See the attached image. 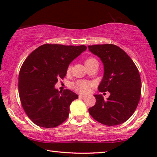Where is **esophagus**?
<instances>
[{
	"instance_id": "obj_1",
	"label": "esophagus",
	"mask_w": 157,
	"mask_h": 157,
	"mask_svg": "<svg viewBox=\"0 0 157 157\" xmlns=\"http://www.w3.org/2000/svg\"><path fill=\"white\" fill-rule=\"evenodd\" d=\"M79 99H84L85 96H84V95H79Z\"/></svg>"
}]
</instances>
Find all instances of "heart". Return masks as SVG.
<instances>
[{
	"label": "heart",
	"instance_id": "heart-1",
	"mask_svg": "<svg viewBox=\"0 0 157 157\" xmlns=\"http://www.w3.org/2000/svg\"><path fill=\"white\" fill-rule=\"evenodd\" d=\"M94 61H96L94 58L89 57L85 61V65L89 64V63L94 62ZM67 71L68 72H69V71H71V66H68ZM91 86V82L84 81V80H80V81L76 82L75 83L73 84V89H75L76 91L84 94H86V93L89 91V87Z\"/></svg>",
	"mask_w": 157,
	"mask_h": 157
}]
</instances>
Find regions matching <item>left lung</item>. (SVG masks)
Returning <instances> with one entry per match:
<instances>
[{"label":"left lung","mask_w":157,"mask_h":157,"mask_svg":"<svg viewBox=\"0 0 157 157\" xmlns=\"http://www.w3.org/2000/svg\"><path fill=\"white\" fill-rule=\"evenodd\" d=\"M89 50L100 58L104 66L98 90L110 94L107 100L101 94L94 95L96 102L89 112L105 125L123 123L132 116L140 100L141 81L138 68L129 55L116 45H93L89 46Z\"/></svg>","instance_id":"obj_1"}]
</instances>
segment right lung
<instances>
[{
    "label": "right lung",
    "mask_w": 157,
    "mask_h": 157,
    "mask_svg": "<svg viewBox=\"0 0 157 157\" xmlns=\"http://www.w3.org/2000/svg\"><path fill=\"white\" fill-rule=\"evenodd\" d=\"M86 50L83 46L44 44L26 58L18 75L21 105L34 124L52 128L67 119L71 102L78 95L71 90L59 92L55 85L63 79L72 61Z\"/></svg>",
    "instance_id": "right-lung-1"
}]
</instances>
